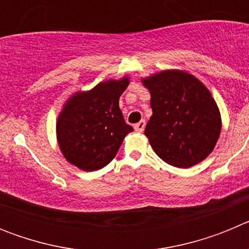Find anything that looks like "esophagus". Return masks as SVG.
Instances as JSON below:
<instances>
[{"instance_id": "esophagus-1", "label": "esophagus", "mask_w": 249, "mask_h": 249, "mask_svg": "<svg viewBox=\"0 0 249 249\" xmlns=\"http://www.w3.org/2000/svg\"><path fill=\"white\" fill-rule=\"evenodd\" d=\"M144 126H146V122H144V121L142 120V121H140V122H138V123H136V124H135V129L137 132H143Z\"/></svg>"}]
</instances>
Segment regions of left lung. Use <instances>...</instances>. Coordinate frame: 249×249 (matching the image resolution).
Masks as SVG:
<instances>
[{
    "mask_svg": "<svg viewBox=\"0 0 249 249\" xmlns=\"http://www.w3.org/2000/svg\"><path fill=\"white\" fill-rule=\"evenodd\" d=\"M152 117L144 135L166 163L190 168L208 157L221 133V114L206 86L177 70L143 78Z\"/></svg>",
    "mask_w": 249,
    "mask_h": 249,
    "instance_id": "1",
    "label": "left lung"
}]
</instances>
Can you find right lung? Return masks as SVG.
Segmentation results:
<instances>
[{
  "instance_id": "add662e5",
  "label": "right lung",
  "mask_w": 249,
  "mask_h": 249,
  "mask_svg": "<svg viewBox=\"0 0 249 249\" xmlns=\"http://www.w3.org/2000/svg\"><path fill=\"white\" fill-rule=\"evenodd\" d=\"M129 80L98 83L74 93L57 121V141L70 163L83 171L103 168L117 155L123 138L133 131L123 118L118 101Z\"/></svg>"
}]
</instances>
